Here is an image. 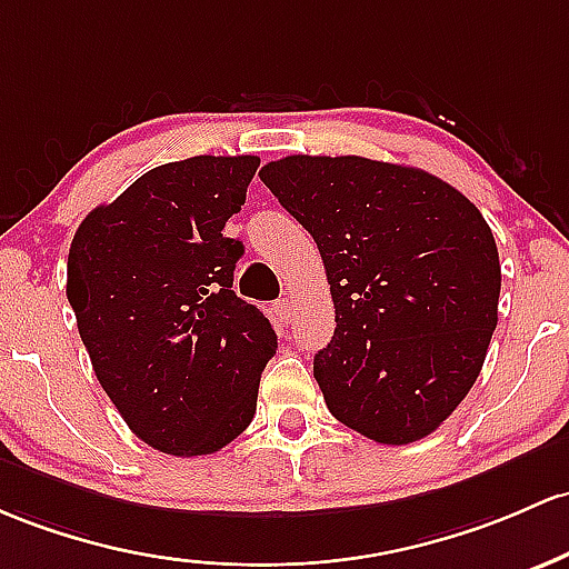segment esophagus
Returning a JSON list of instances; mask_svg holds the SVG:
<instances>
[{"label": "esophagus", "mask_w": 569, "mask_h": 569, "mask_svg": "<svg viewBox=\"0 0 569 569\" xmlns=\"http://www.w3.org/2000/svg\"><path fill=\"white\" fill-rule=\"evenodd\" d=\"M274 313L280 316V321L289 323L291 318H295V302H291V299H278V302H274Z\"/></svg>", "instance_id": "obj_1"}]
</instances>
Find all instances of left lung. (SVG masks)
<instances>
[{
	"label": "left lung",
	"mask_w": 569,
	"mask_h": 569,
	"mask_svg": "<svg viewBox=\"0 0 569 569\" xmlns=\"http://www.w3.org/2000/svg\"><path fill=\"white\" fill-rule=\"evenodd\" d=\"M259 178L321 251L337 327L313 376L329 413L383 446L432 435L497 329L486 218L446 180L361 156H286Z\"/></svg>",
	"instance_id": "1"
}]
</instances>
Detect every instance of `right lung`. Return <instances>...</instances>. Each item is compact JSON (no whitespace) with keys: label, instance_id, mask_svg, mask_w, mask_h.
I'll list each match as a JSON object with an SVG mask.
<instances>
[{"label":"right lung","instance_id":"1","mask_svg":"<svg viewBox=\"0 0 569 569\" xmlns=\"http://www.w3.org/2000/svg\"><path fill=\"white\" fill-rule=\"evenodd\" d=\"M256 156H193L140 174L72 237L67 299L93 372L129 429L172 457L246 432L278 348L270 318L234 295Z\"/></svg>","mask_w":569,"mask_h":569}]
</instances>
